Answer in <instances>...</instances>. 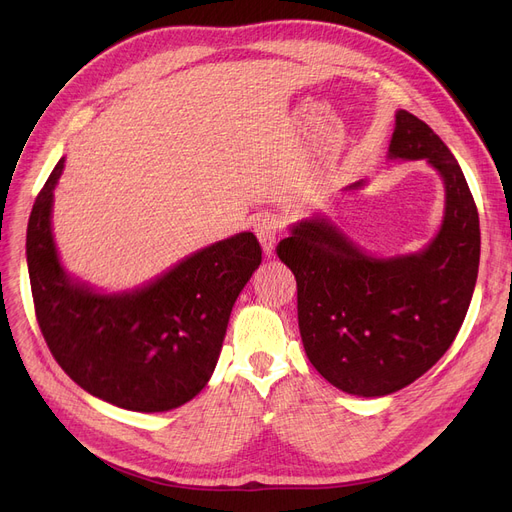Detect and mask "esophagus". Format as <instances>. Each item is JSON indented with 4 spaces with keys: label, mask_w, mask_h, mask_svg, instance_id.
Instances as JSON below:
<instances>
[{
    "label": "esophagus",
    "mask_w": 512,
    "mask_h": 512,
    "mask_svg": "<svg viewBox=\"0 0 512 512\" xmlns=\"http://www.w3.org/2000/svg\"><path fill=\"white\" fill-rule=\"evenodd\" d=\"M280 230H282V222L276 218V215H263V218L255 222V234L261 242L265 255L274 253Z\"/></svg>",
    "instance_id": "esophagus-1"
}]
</instances>
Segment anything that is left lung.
<instances>
[{
	"label": "left lung",
	"instance_id": "left-lung-1",
	"mask_svg": "<svg viewBox=\"0 0 512 512\" xmlns=\"http://www.w3.org/2000/svg\"><path fill=\"white\" fill-rule=\"evenodd\" d=\"M390 157L427 159L444 178V222L425 251L373 259L324 218L292 226L276 247L297 278L299 330L311 365L357 396L392 394L440 361L463 326L479 267L477 207L438 134L400 110Z\"/></svg>",
	"mask_w": 512,
	"mask_h": 512
}]
</instances>
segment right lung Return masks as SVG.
I'll list each match as a JSON object with an SVG mask.
<instances>
[{
  "mask_svg": "<svg viewBox=\"0 0 512 512\" xmlns=\"http://www.w3.org/2000/svg\"><path fill=\"white\" fill-rule=\"evenodd\" d=\"M62 170L64 157L26 228L35 315L49 351L70 380L120 409H176L211 378L234 301L261 263L259 240L240 232L141 290L97 294L64 274L53 245L51 203Z\"/></svg>",
  "mask_w": 512,
  "mask_h": 512,
  "instance_id": "add662e5",
  "label": "right lung"
}]
</instances>
